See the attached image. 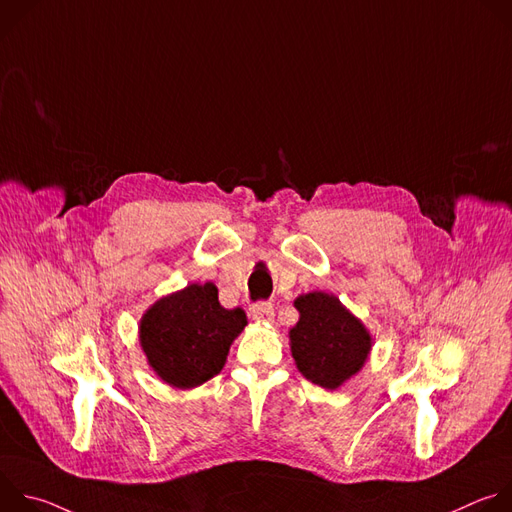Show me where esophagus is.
<instances>
[{
    "mask_svg": "<svg viewBox=\"0 0 512 512\" xmlns=\"http://www.w3.org/2000/svg\"><path fill=\"white\" fill-rule=\"evenodd\" d=\"M249 314L257 322H269L273 318V306L267 302H257L249 308Z\"/></svg>",
    "mask_w": 512,
    "mask_h": 512,
    "instance_id": "obj_1",
    "label": "esophagus"
}]
</instances>
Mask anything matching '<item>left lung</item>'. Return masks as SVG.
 Here are the masks:
<instances>
[{
  "label": "left lung",
  "mask_w": 512,
  "mask_h": 512,
  "mask_svg": "<svg viewBox=\"0 0 512 512\" xmlns=\"http://www.w3.org/2000/svg\"><path fill=\"white\" fill-rule=\"evenodd\" d=\"M298 324L289 330V348L298 371L324 389H338L369 358L373 338L336 296L310 291L296 298Z\"/></svg>",
  "instance_id": "1"
}]
</instances>
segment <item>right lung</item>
I'll list each match as a JSON object with an SVG mask.
<instances>
[{"instance_id":"add662e5","label":"right lung","mask_w":512,"mask_h":512,"mask_svg":"<svg viewBox=\"0 0 512 512\" xmlns=\"http://www.w3.org/2000/svg\"><path fill=\"white\" fill-rule=\"evenodd\" d=\"M245 326V312L223 308L214 283H190L143 314L139 344L164 383L194 389L223 371Z\"/></svg>"}]
</instances>
